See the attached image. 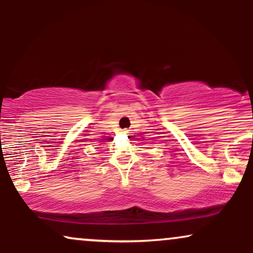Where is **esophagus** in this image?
Listing matches in <instances>:
<instances>
[{
    "label": "esophagus",
    "instance_id": "esophagus-1",
    "mask_svg": "<svg viewBox=\"0 0 253 253\" xmlns=\"http://www.w3.org/2000/svg\"><path fill=\"white\" fill-rule=\"evenodd\" d=\"M125 133H127V130H125Z\"/></svg>",
    "mask_w": 253,
    "mask_h": 253
}]
</instances>
